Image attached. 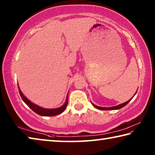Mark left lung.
Returning a JSON list of instances; mask_svg holds the SVG:
<instances>
[{"mask_svg": "<svg viewBox=\"0 0 155 155\" xmlns=\"http://www.w3.org/2000/svg\"><path fill=\"white\" fill-rule=\"evenodd\" d=\"M136 92H137V91H136ZM135 94H136V93H135ZM133 97H134V96H133ZM132 98H130V99L129 100V101L125 102L124 103L120 104H118V105H117V106L111 107H101L96 106V105H95V104H93V103H92V104H93L94 107H96V109H100V110H115V109H120L122 108V107H124L125 105H127V104L128 103H129V102L131 101V100H132Z\"/></svg>", "mask_w": 155, "mask_h": 155, "instance_id": "left-lung-1", "label": "left lung"}]
</instances>
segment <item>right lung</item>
Listing matches in <instances>:
<instances>
[{
	"instance_id": "right-lung-1",
	"label": "right lung",
	"mask_w": 155,
	"mask_h": 155,
	"mask_svg": "<svg viewBox=\"0 0 155 155\" xmlns=\"http://www.w3.org/2000/svg\"><path fill=\"white\" fill-rule=\"evenodd\" d=\"M18 90H19V93L20 95L21 96V98L23 100V101L25 102L26 104L29 107L30 109H31L33 111L36 113L37 114L41 115V116H54V115H59L60 114H61L62 112L64 111V110L66 108V107L68 105V97L67 95V98H66V101H65V103L64 104V105L59 107V108H56V109H44L42 108V107H39L37 104H34L33 103L28 100L26 97L24 96V94L22 93V91L20 90L19 87H18Z\"/></svg>"
}]
</instances>
